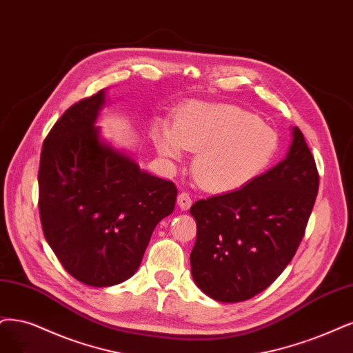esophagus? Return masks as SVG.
<instances>
[{
  "label": "esophagus",
  "instance_id": "1",
  "mask_svg": "<svg viewBox=\"0 0 353 353\" xmlns=\"http://www.w3.org/2000/svg\"><path fill=\"white\" fill-rule=\"evenodd\" d=\"M177 205H179L183 211H188L189 208L192 206V198H190V194L186 193V192H180L179 196H177Z\"/></svg>",
  "mask_w": 353,
  "mask_h": 353
}]
</instances>
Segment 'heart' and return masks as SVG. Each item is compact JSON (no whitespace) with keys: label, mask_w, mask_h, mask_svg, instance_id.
I'll use <instances>...</instances> for the list:
<instances>
[{"label":"heart","mask_w":353,"mask_h":353,"mask_svg":"<svg viewBox=\"0 0 353 353\" xmlns=\"http://www.w3.org/2000/svg\"><path fill=\"white\" fill-rule=\"evenodd\" d=\"M155 148L177 160L196 151L192 172L208 192L237 190L259 177L275 160L279 137L257 116L234 104L193 101L180 108L173 128L154 130Z\"/></svg>","instance_id":"1"}]
</instances>
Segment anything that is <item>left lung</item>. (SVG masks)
<instances>
[{"instance_id":"1","label":"left lung","mask_w":353,"mask_h":353,"mask_svg":"<svg viewBox=\"0 0 353 353\" xmlns=\"http://www.w3.org/2000/svg\"><path fill=\"white\" fill-rule=\"evenodd\" d=\"M319 181L314 157L294 128L283 161L239 190L194 202V283L221 303L245 301L265 291L296 253Z\"/></svg>"}]
</instances>
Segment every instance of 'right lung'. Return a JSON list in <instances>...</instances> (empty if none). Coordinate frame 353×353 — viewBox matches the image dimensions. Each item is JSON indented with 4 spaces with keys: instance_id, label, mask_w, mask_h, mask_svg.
Returning <instances> with one entry per match:
<instances>
[{
    "instance_id": "1",
    "label": "right lung",
    "mask_w": 353,
    "mask_h": 353,
    "mask_svg": "<svg viewBox=\"0 0 353 353\" xmlns=\"http://www.w3.org/2000/svg\"><path fill=\"white\" fill-rule=\"evenodd\" d=\"M104 91L77 101L52 126L39 164V214L50 249L91 286L130 278L155 225L174 210L177 188L142 172L99 138Z\"/></svg>"
}]
</instances>
